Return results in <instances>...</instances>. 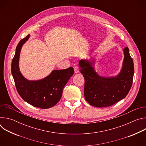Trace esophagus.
Instances as JSON below:
<instances>
[{
  "instance_id": "1",
  "label": "esophagus",
  "mask_w": 146,
  "mask_h": 146,
  "mask_svg": "<svg viewBox=\"0 0 146 146\" xmlns=\"http://www.w3.org/2000/svg\"><path fill=\"white\" fill-rule=\"evenodd\" d=\"M74 73H75L76 74H77V73H79L80 69H79V68H78V66H74Z\"/></svg>"
}]
</instances>
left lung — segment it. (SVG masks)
Returning a JSON list of instances; mask_svg holds the SVG:
<instances>
[{
  "instance_id": "1",
  "label": "left lung",
  "mask_w": 146,
  "mask_h": 146,
  "mask_svg": "<svg viewBox=\"0 0 146 146\" xmlns=\"http://www.w3.org/2000/svg\"><path fill=\"white\" fill-rule=\"evenodd\" d=\"M124 58L122 69L117 76L104 77L95 70L94 60L81 59L80 72L85 79L84 97L91 106H111L126 97L133 82L134 65L128 47L123 49Z\"/></svg>"
}]
</instances>
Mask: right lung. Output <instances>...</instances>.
Masks as SVG:
<instances>
[{
	"label": "right lung",
	"mask_w": 146,
	"mask_h": 146,
	"mask_svg": "<svg viewBox=\"0 0 146 146\" xmlns=\"http://www.w3.org/2000/svg\"><path fill=\"white\" fill-rule=\"evenodd\" d=\"M30 35L21 40L16 47L11 62V73L15 87L20 96L31 105L40 108L48 109L59 101L62 91L69 78L74 74V69L54 70L47 77L38 80H29L21 73L19 68L20 52L29 39Z\"/></svg>",
	"instance_id": "obj_1"
}]
</instances>
